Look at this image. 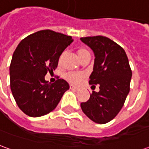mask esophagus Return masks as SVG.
Returning a JSON list of instances; mask_svg holds the SVG:
<instances>
[{
    "instance_id": "obj_1",
    "label": "esophagus",
    "mask_w": 149,
    "mask_h": 149,
    "mask_svg": "<svg viewBox=\"0 0 149 149\" xmlns=\"http://www.w3.org/2000/svg\"><path fill=\"white\" fill-rule=\"evenodd\" d=\"M70 89H72V90L77 91V90H78V88L75 87V86H73V85H70Z\"/></svg>"
}]
</instances>
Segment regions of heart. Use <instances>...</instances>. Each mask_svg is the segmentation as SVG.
I'll return each mask as SVG.
<instances>
[{
	"label": "heart",
	"instance_id": "1",
	"mask_svg": "<svg viewBox=\"0 0 149 149\" xmlns=\"http://www.w3.org/2000/svg\"><path fill=\"white\" fill-rule=\"evenodd\" d=\"M77 55L81 61L86 60V59H91V52L88 49L85 48H80L77 50ZM65 78L66 81H68L69 83L73 84H80L81 81L84 78V75L83 73H79V72H69L65 74Z\"/></svg>",
	"mask_w": 149,
	"mask_h": 149
}]
</instances>
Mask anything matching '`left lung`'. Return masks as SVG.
<instances>
[{
  "mask_svg": "<svg viewBox=\"0 0 149 149\" xmlns=\"http://www.w3.org/2000/svg\"><path fill=\"white\" fill-rule=\"evenodd\" d=\"M95 55L89 84H99L100 91L81 104L85 115L97 124H106L117 115L130 90L132 70L124 49L103 36L81 37ZM95 86V85H93Z\"/></svg>",
  "mask_w": 149,
  "mask_h": 149,
  "instance_id": "obj_1",
  "label": "left lung"
}]
</instances>
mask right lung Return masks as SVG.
<instances>
[{"mask_svg":"<svg viewBox=\"0 0 149 149\" xmlns=\"http://www.w3.org/2000/svg\"><path fill=\"white\" fill-rule=\"evenodd\" d=\"M72 41L71 36L46 29L25 37L15 49L9 67L10 88L26 115L38 117L52 112L69 88L65 80L50 84L45 76L56 68L60 56Z\"/></svg>","mask_w":149,"mask_h":149,"instance_id":"add662e5","label":"right lung"}]
</instances>
